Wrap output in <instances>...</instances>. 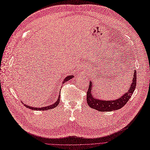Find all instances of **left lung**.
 <instances>
[{
    "instance_id": "8db88e82",
    "label": "left lung",
    "mask_w": 150,
    "mask_h": 150,
    "mask_svg": "<svg viewBox=\"0 0 150 150\" xmlns=\"http://www.w3.org/2000/svg\"><path fill=\"white\" fill-rule=\"evenodd\" d=\"M133 80L131 84H129V88L127 90V92L124 94L119 99L115 100H103L96 98L93 96L92 92L93 84L92 81L89 82V86L88 90L87 91V97L86 100L88 105L93 109L98 110L99 112H112L113 110H116L121 108L126 103L128 102L129 99L131 98L134 91L136 87L137 83V71H134Z\"/></svg>"
}]
</instances>
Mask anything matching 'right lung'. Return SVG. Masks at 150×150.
Returning a JSON list of instances; mask_svg holds the SVG:
<instances>
[{
  "instance_id": "add662e5",
  "label": "right lung",
  "mask_w": 150,
  "mask_h": 150,
  "mask_svg": "<svg viewBox=\"0 0 150 150\" xmlns=\"http://www.w3.org/2000/svg\"><path fill=\"white\" fill-rule=\"evenodd\" d=\"M74 75H69V76H66V77L64 79V80H63L62 84L64 83H66V81H69V80H70V79H72V78H74ZM59 102H60V95L59 96V97H58V99H57V101H56V102H54L53 104H52V105H49V106L44 107H41V108L32 107H30V106H29V105H25V104H24V103H23V102H22V103H23V105H24L25 107H26L27 108H29V109H30V110H47L52 109V108H54L56 107L57 106L58 104H59Z\"/></svg>"
}]
</instances>
